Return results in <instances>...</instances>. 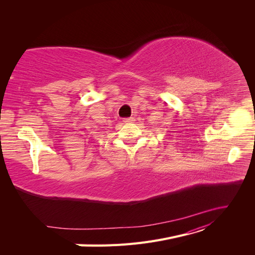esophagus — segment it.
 <instances>
[{
    "mask_svg": "<svg viewBox=\"0 0 255 255\" xmlns=\"http://www.w3.org/2000/svg\"><path fill=\"white\" fill-rule=\"evenodd\" d=\"M133 121H134V118H127V119L123 120V122H126V123H129V122H133Z\"/></svg>",
    "mask_w": 255,
    "mask_h": 255,
    "instance_id": "34e87169",
    "label": "esophagus"
}]
</instances>
